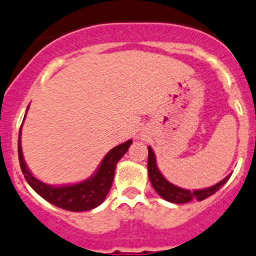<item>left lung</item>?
<instances>
[{
  "instance_id": "left-lung-1",
  "label": "left lung",
  "mask_w": 256,
  "mask_h": 256,
  "mask_svg": "<svg viewBox=\"0 0 256 256\" xmlns=\"http://www.w3.org/2000/svg\"><path fill=\"white\" fill-rule=\"evenodd\" d=\"M148 174H149V180H150L152 186L154 188V190L160 195L164 200L170 202H174V204H185V202H191V200H202L206 199L210 195H213L214 192H217L223 185H224L228 178L231 177V174L223 178L222 181H220L218 184H216L214 186L210 188H202V190H186V188H181L178 186L174 185L170 181L163 177V174H160V171L156 167V156H154V152L152 150L150 146H148Z\"/></svg>"
}]
</instances>
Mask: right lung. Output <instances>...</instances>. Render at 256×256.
<instances>
[{
	"instance_id": "right-lung-1",
	"label": "right lung",
	"mask_w": 256,
	"mask_h": 256,
	"mask_svg": "<svg viewBox=\"0 0 256 256\" xmlns=\"http://www.w3.org/2000/svg\"><path fill=\"white\" fill-rule=\"evenodd\" d=\"M20 138H22V128L19 131L18 152H19L20 168L24 174L26 182L33 188L36 194L40 195L48 202L70 212L90 210L104 202L112 182H114L117 162L122 158V156L128 152L132 142V140H128V142L112 148L106 154L100 166L90 178L85 180L82 182L74 184V185L50 186L39 181L30 174L29 168L25 164L24 156H22Z\"/></svg>"
}]
</instances>
